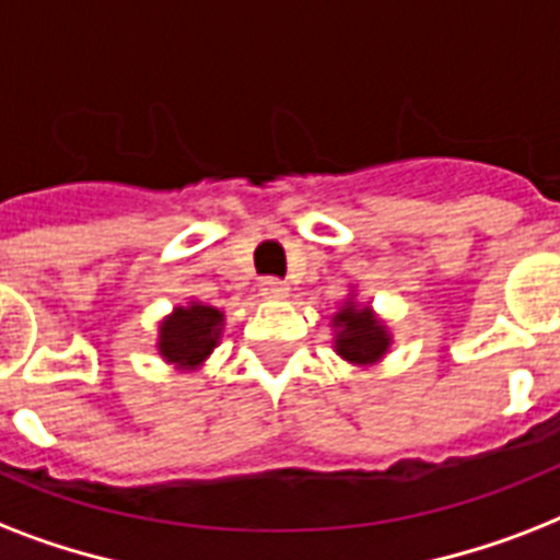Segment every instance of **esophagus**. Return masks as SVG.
<instances>
[{
	"instance_id": "esophagus-1",
	"label": "esophagus",
	"mask_w": 560,
	"mask_h": 560,
	"mask_svg": "<svg viewBox=\"0 0 560 560\" xmlns=\"http://www.w3.org/2000/svg\"><path fill=\"white\" fill-rule=\"evenodd\" d=\"M258 290H261V296L267 299H281V296H288L290 288L281 279H261Z\"/></svg>"
}]
</instances>
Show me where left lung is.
Masks as SVG:
<instances>
[{
    "mask_svg": "<svg viewBox=\"0 0 560 560\" xmlns=\"http://www.w3.org/2000/svg\"><path fill=\"white\" fill-rule=\"evenodd\" d=\"M392 337L369 305L349 299L334 314V351L354 366H372L389 351Z\"/></svg>",
    "mask_w": 560,
    "mask_h": 560,
    "instance_id": "1",
    "label": "left lung"
}]
</instances>
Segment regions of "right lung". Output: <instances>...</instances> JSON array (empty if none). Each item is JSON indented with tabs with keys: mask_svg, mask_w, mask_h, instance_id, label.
Wrapping results in <instances>:
<instances>
[{
	"mask_svg": "<svg viewBox=\"0 0 560 560\" xmlns=\"http://www.w3.org/2000/svg\"><path fill=\"white\" fill-rule=\"evenodd\" d=\"M223 331V311L202 302H188L186 307H174V314L165 316L160 325L162 360L177 369H200Z\"/></svg>",
	"mask_w": 560,
	"mask_h": 560,
	"instance_id": "right-lung-1",
	"label": "right lung"
}]
</instances>
